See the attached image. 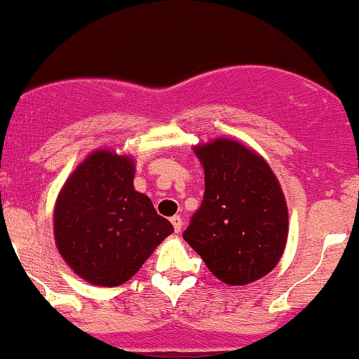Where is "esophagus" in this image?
I'll list each match as a JSON object with an SVG mask.
<instances>
[{"label":"esophagus","mask_w":359,"mask_h":359,"mask_svg":"<svg viewBox=\"0 0 359 359\" xmlns=\"http://www.w3.org/2000/svg\"><path fill=\"white\" fill-rule=\"evenodd\" d=\"M171 223H172V226H175L176 233H180L181 226H183V219H181L180 216H172V217H171Z\"/></svg>","instance_id":"34e87169"}]
</instances>
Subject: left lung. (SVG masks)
I'll return each instance as SVG.
<instances>
[{"label":"left lung","instance_id":"8db88e82","mask_svg":"<svg viewBox=\"0 0 359 359\" xmlns=\"http://www.w3.org/2000/svg\"><path fill=\"white\" fill-rule=\"evenodd\" d=\"M205 194L183 238L228 285H245L282 257L289 212L278 180L264 158L231 140L195 147Z\"/></svg>","mask_w":359,"mask_h":359}]
</instances>
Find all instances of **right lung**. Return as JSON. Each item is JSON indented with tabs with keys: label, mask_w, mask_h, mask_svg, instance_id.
<instances>
[{
	"label": "right lung",
	"mask_w": 359,
	"mask_h": 359,
	"mask_svg": "<svg viewBox=\"0 0 359 359\" xmlns=\"http://www.w3.org/2000/svg\"><path fill=\"white\" fill-rule=\"evenodd\" d=\"M131 158L100 150L67 180L55 205V240L67 264L93 285L128 282L175 231L133 188Z\"/></svg>",
	"instance_id": "right-lung-1"
}]
</instances>
